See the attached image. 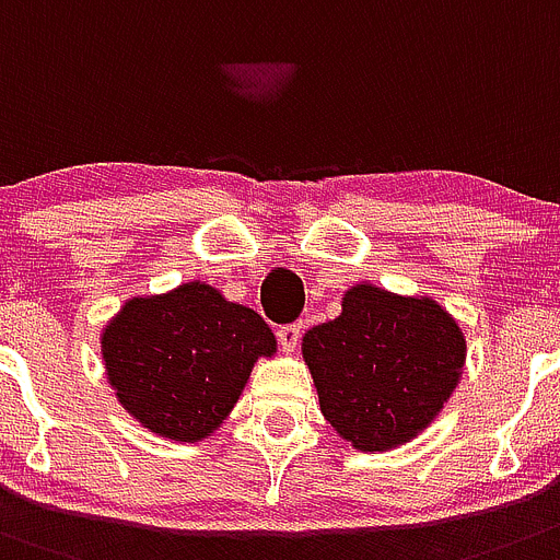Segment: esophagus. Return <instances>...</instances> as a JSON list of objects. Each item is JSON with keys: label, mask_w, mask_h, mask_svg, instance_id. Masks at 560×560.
<instances>
[{"label": "esophagus", "mask_w": 560, "mask_h": 560, "mask_svg": "<svg viewBox=\"0 0 560 560\" xmlns=\"http://www.w3.org/2000/svg\"><path fill=\"white\" fill-rule=\"evenodd\" d=\"M301 331H304V326L301 324H287V326H279V342H281V349L284 351H295L299 349V342H301Z\"/></svg>", "instance_id": "esophagus-1"}]
</instances>
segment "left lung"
Segmentation results:
<instances>
[{"instance_id": "8db88e82", "label": "left lung", "mask_w": 560, "mask_h": 560, "mask_svg": "<svg viewBox=\"0 0 560 560\" xmlns=\"http://www.w3.org/2000/svg\"><path fill=\"white\" fill-rule=\"evenodd\" d=\"M304 360L326 421L357 450L385 452L441 412L463 374L466 340L435 301L357 284L335 320L306 331Z\"/></svg>"}]
</instances>
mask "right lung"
Listing matches in <instances>:
<instances>
[{"instance_id": "right-lung-1", "label": "right lung", "mask_w": 560, "mask_h": 560, "mask_svg": "<svg viewBox=\"0 0 560 560\" xmlns=\"http://www.w3.org/2000/svg\"><path fill=\"white\" fill-rule=\"evenodd\" d=\"M273 351V331L254 310L200 281L128 301L103 331L105 371L125 410L186 443L223 424L254 362Z\"/></svg>"}]
</instances>
